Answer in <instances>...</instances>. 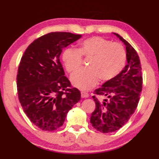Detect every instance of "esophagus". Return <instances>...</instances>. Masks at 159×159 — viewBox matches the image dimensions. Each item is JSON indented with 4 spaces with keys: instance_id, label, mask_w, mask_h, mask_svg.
Returning <instances> with one entry per match:
<instances>
[{
    "instance_id": "1",
    "label": "esophagus",
    "mask_w": 159,
    "mask_h": 159,
    "mask_svg": "<svg viewBox=\"0 0 159 159\" xmlns=\"http://www.w3.org/2000/svg\"><path fill=\"white\" fill-rule=\"evenodd\" d=\"M81 97L82 98H88L89 94L88 93L83 92V91H82V92H81Z\"/></svg>"
}]
</instances>
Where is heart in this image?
<instances>
[{"mask_svg":"<svg viewBox=\"0 0 159 159\" xmlns=\"http://www.w3.org/2000/svg\"><path fill=\"white\" fill-rule=\"evenodd\" d=\"M90 58L88 68L81 69L71 77L72 84L81 90H89L100 78L106 82L121 72L126 63L125 48L119 43H112L101 37H92L82 41L79 49L67 48L62 59L67 71L73 73L81 67L83 58Z\"/></svg>","mask_w":159,"mask_h":159,"instance_id":"heart-1","label":"heart"}]
</instances>
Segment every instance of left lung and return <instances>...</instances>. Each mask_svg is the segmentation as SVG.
Here are the masks:
<instances>
[{
	"instance_id": "8db88e82",
	"label": "left lung",
	"mask_w": 159,
	"mask_h": 159,
	"mask_svg": "<svg viewBox=\"0 0 159 159\" xmlns=\"http://www.w3.org/2000/svg\"><path fill=\"white\" fill-rule=\"evenodd\" d=\"M126 46L127 64L116 77L106 82L94 94L107 98L100 101L93 96L95 109L90 123L98 131L108 133L122 127L134 114L143 88L142 68L134 48L122 37L114 33Z\"/></svg>"
}]
</instances>
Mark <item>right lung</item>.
Instances as JSON below:
<instances>
[{
	"mask_svg": "<svg viewBox=\"0 0 159 159\" xmlns=\"http://www.w3.org/2000/svg\"><path fill=\"white\" fill-rule=\"evenodd\" d=\"M81 34L55 32L34 40L21 58L16 77L18 97L30 120L44 130L61 127L81 93L71 88L60 62L62 49Z\"/></svg>",
	"mask_w": 159,
	"mask_h": 159,
	"instance_id": "add662e5",
	"label": "right lung"
}]
</instances>
